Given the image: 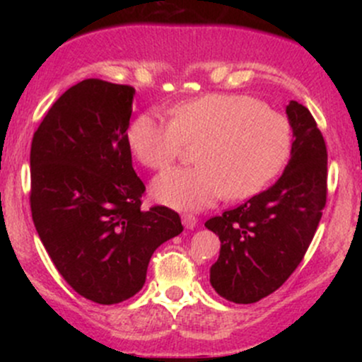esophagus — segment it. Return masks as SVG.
<instances>
[{
	"label": "esophagus",
	"mask_w": 362,
	"mask_h": 362,
	"mask_svg": "<svg viewBox=\"0 0 362 362\" xmlns=\"http://www.w3.org/2000/svg\"><path fill=\"white\" fill-rule=\"evenodd\" d=\"M182 223H184L185 228L192 230L195 224H197V218H195L192 213H184L182 214Z\"/></svg>",
	"instance_id": "1"
}]
</instances>
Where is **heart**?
<instances>
[{
    "label": "heart",
    "mask_w": 362,
    "mask_h": 362,
    "mask_svg": "<svg viewBox=\"0 0 362 362\" xmlns=\"http://www.w3.org/2000/svg\"><path fill=\"white\" fill-rule=\"evenodd\" d=\"M132 155L144 167L168 168L187 143H201L195 167L172 168L153 184L158 201L199 209L223 197L259 194L288 161L293 127L281 112L250 95L207 93L178 103L172 120L143 112L127 129Z\"/></svg>",
    "instance_id": "b5f03b06"
}]
</instances>
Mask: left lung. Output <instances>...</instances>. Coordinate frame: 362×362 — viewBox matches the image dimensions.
<instances>
[{"mask_svg": "<svg viewBox=\"0 0 362 362\" xmlns=\"http://www.w3.org/2000/svg\"><path fill=\"white\" fill-rule=\"evenodd\" d=\"M291 160L272 187L207 219L221 240L211 284L224 300L248 305L279 289L308 250L327 204V144L305 105L286 107Z\"/></svg>", "mask_w": 362, "mask_h": 362, "instance_id": "left-lung-1", "label": "left lung"}]
</instances>
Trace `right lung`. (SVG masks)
<instances>
[{
    "label": "right lung",
    "instance_id": "add662e5",
    "mask_svg": "<svg viewBox=\"0 0 362 362\" xmlns=\"http://www.w3.org/2000/svg\"><path fill=\"white\" fill-rule=\"evenodd\" d=\"M134 88L90 78L66 90L30 148V211L62 279L86 300L115 305L146 281L153 252L180 235L167 206L141 209L146 192L127 143Z\"/></svg>",
    "mask_w": 362,
    "mask_h": 362
}]
</instances>
